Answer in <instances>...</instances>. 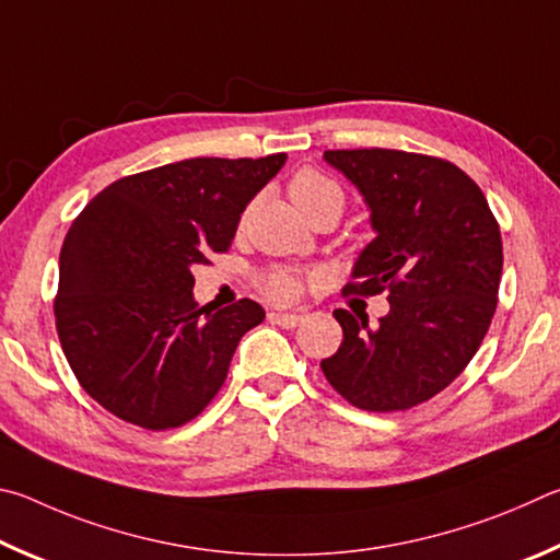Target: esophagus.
Returning <instances> with one entry per match:
<instances>
[{
	"instance_id": "obj_1",
	"label": "esophagus",
	"mask_w": 560,
	"mask_h": 560,
	"mask_svg": "<svg viewBox=\"0 0 560 560\" xmlns=\"http://www.w3.org/2000/svg\"><path fill=\"white\" fill-rule=\"evenodd\" d=\"M268 319L272 325L278 327H285V329H295L305 315H300V312H268Z\"/></svg>"
}]
</instances>
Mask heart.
I'll use <instances>...</instances> for the list:
<instances>
[{
  "instance_id": "obj_1",
  "label": "heart",
  "mask_w": 560,
  "mask_h": 560,
  "mask_svg": "<svg viewBox=\"0 0 560 560\" xmlns=\"http://www.w3.org/2000/svg\"><path fill=\"white\" fill-rule=\"evenodd\" d=\"M290 199L295 201L307 219L319 209H325V206H337V209L345 206V194H341L339 186L315 170H300L292 176ZM258 285L262 295L272 302H292L300 298L302 288H305V275L295 268H272L260 275Z\"/></svg>"
}]
</instances>
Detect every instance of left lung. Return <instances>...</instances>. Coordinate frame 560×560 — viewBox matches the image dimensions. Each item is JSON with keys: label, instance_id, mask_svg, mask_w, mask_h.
I'll return each instance as SVG.
<instances>
[{"label": "left lung", "instance_id": "obj_1", "mask_svg": "<svg viewBox=\"0 0 560 560\" xmlns=\"http://www.w3.org/2000/svg\"><path fill=\"white\" fill-rule=\"evenodd\" d=\"M357 186L376 238L345 292H388V315L337 310L345 341L322 371L351 406L376 413L430 400L463 374L492 325L502 233L479 186L453 162L400 150H327Z\"/></svg>", "mask_w": 560, "mask_h": 560}]
</instances>
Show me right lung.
<instances>
[{
	"instance_id": "add662e5",
	"label": "right lung",
	"mask_w": 560,
	"mask_h": 560,
	"mask_svg": "<svg viewBox=\"0 0 560 560\" xmlns=\"http://www.w3.org/2000/svg\"><path fill=\"white\" fill-rule=\"evenodd\" d=\"M288 154L196 156L113 182L78 213L58 260L56 329L78 384L147 430L189 423L219 394L253 300H194L196 265L225 253L250 199Z\"/></svg>"
}]
</instances>
